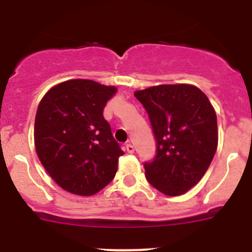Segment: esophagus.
Returning a JSON list of instances; mask_svg holds the SVG:
<instances>
[{
    "label": "esophagus",
    "mask_w": 252,
    "mask_h": 252,
    "mask_svg": "<svg viewBox=\"0 0 252 252\" xmlns=\"http://www.w3.org/2000/svg\"><path fill=\"white\" fill-rule=\"evenodd\" d=\"M126 151H127L128 154H133L135 153V148H133V145H131V144H127V145H126Z\"/></svg>",
    "instance_id": "obj_1"
}]
</instances>
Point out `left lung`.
I'll use <instances>...</instances> for the list:
<instances>
[{
    "instance_id": "obj_1",
    "label": "left lung",
    "mask_w": 252,
    "mask_h": 252,
    "mask_svg": "<svg viewBox=\"0 0 252 252\" xmlns=\"http://www.w3.org/2000/svg\"><path fill=\"white\" fill-rule=\"evenodd\" d=\"M135 97L145 107L157 140V155L144 164L146 179L164 194H184L206 174L217 150L215 108L190 84L150 87Z\"/></svg>"
}]
</instances>
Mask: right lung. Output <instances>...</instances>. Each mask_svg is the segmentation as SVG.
Listing matches in <instances>:
<instances>
[{
  "instance_id": "add662e5",
  "label": "right lung",
  "mask_w": 252,
  "mask_h": 252,
  "mask_svg": "<svg viewBox=\"0 0 252 252\" xmlns=\"http://www.w3.org/2000/svg\"><path fill=\"white\" fill-rule=\"evenodd\" d=\"M117 92L91 79H70L46 92L35 117V149L45 170L69 193L93 195L115 178L124 155L104 120Z\"/></svg>"
}]
</instances>
